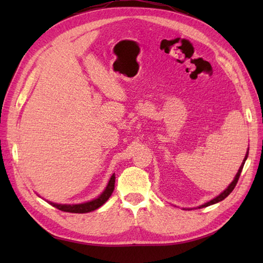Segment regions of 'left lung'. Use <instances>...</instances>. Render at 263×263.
Instances as JSON below:
<instances>
[{"mask_svg":"<svg viewBox=\"0 0 263 263\" xmlns=\"http://www.w3.org/2000/svg\"><path fill=\"white\" fill-rule=\"evenodd\" d=\"M248 155H249V150H248L247 156H245V158H244V160H243V163H242L241 167H239V170H238V172H237V174H236L235 178H234V181L230 184V186H228V187L225 190L224 192H222V193H220L219 195H218V197H216L215 199H212L211 201H209V202H206V203H204V204H202V205H200L199 208H204V206H208V205H211V204H215V203H217V202H219V201L224 200L225 198H227L228 195H230V194L232 193V191L234 190V187L236 186L237 181H238V178H239V175H241L242 170H243V166H244V164H245V160H247V158H248Z\"/></svg>","mask_w":263,"mask_h":263,"instance_id":"left-lung-1","label":"left lung"}]
</instances>
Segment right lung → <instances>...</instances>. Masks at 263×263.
Here are the masks:
<instances>
[{"mask_svg": "<svg viewBox=\"0 0 263 263\" xmlns=\"http://www.w3.org/2000/svg\"><path fill=\"white\" fill-rule=\"evenodd\" d=\"M114 184H115V176L111 175L110 180L106 186L105 191L99 195L97 199H95L92 201H89V202L86 203H80V204H58V203H53L51 204L55 208H58L61 211H65V212H73V214H86V212H90L98 209L100 205H103L106 201L109 199L114 191Z\"/></svg>", "mask_w": 263, "mask_h": 263, "instance_id": "obj_1", "label": "right lung"}]
</instances>
